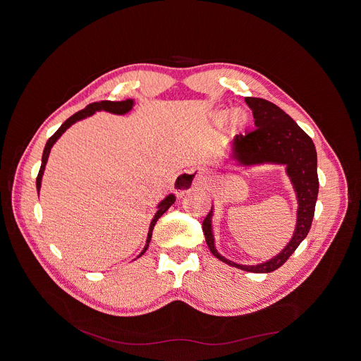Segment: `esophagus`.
Masks as SVG:
<instances>
[{"instance_id":"esophagus-1","label":"esophagus","mask_w":361,"mask_h":361,"mask_svg":"<svg viewBox=\"0 0 361 361\" xmlns=\"http://www.w3.org/2000/svg\"><path fill=\"white\" fill-rule=\"evenodd\" d=\"M206 183V176L204 171L202 168H193L181 173L176 181H174V190L178 193V196H184L188 193L192 188L200 187Z\"/></svg>"}]
</instances>
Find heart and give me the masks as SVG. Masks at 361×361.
<instances>
[{"label":"heart","instance_id":"obj_1","mask_svg":"<svg viewBox=\"0 0 361 361\" xmlns=\"http://www.w3.org/2000/svg\"><path fill=\"white\" fill-rule=\"evenodd\" d=\"M226 117H228V112H226L225 109H221V111H216L214 114L212 118H214L215 124H222L226 120ZM230 121H231V126L235 130H241V128H244L245 126L249 124V114L245 112L244 109H241V108H237V109H234L231 112Z\"/></svg>","mask_w":361,"mask_h":361}]
</instances>
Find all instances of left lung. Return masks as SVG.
I'll return each mask as SVG.
<instances>
[{"mask_svg": "<svg viewBox=\"0 0 361 361\" xmlns=\"http://www.w3.org/2000/svg\"><path fill=\"white\" fill-rule=\"evenodd\" d=\"M245 104L253 111L256 130L245 136L237 135L234 137L231 158L245 166L259 164H281L287 166V174L294 185L298 202L294 235L279 255L264 263L249 267L234 263L216 252L212 233V209L206 215L202 228L207 247L215 257L245 272L268 274L281 268L310 231L319 193L317 155L314 143L307 133L301 130L279 106L267 99L252 97L245 98Z\"/></svg>", "mask_w": 361, "mask_h": 361, "instance_id": "8db88e82", "label": "left lung"}]
</instances>
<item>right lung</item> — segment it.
Wrapping results in <instances>:
<instances>
[{
  "label": "right lung",
  "mask_w": 361,
  "mask_h": 361,
  "mask_svg": "<svg viewBox=\"0 0 361 361\" xmlns=\"http://www.w3.org/2000/svg\"><path fill=\"white\" fill-rule=\"evenodd\" d=\"M133 99H126V101H120V102H112V101H101V102H93L90 105H87L85 109L75 112L74 116H71L68 120H66L63 123V126L56 130L54 135L48 139L47 145H45V149H44V155H42V165H41V169H39V174H37L36 177V188H37V193H39V188H41V181H42V176H44V169H45V165H47V161H48V157H49V152H51V147L54 146V143L60 139V136L63 135V133L71 126L74 124L75 121L79 120H83L86 117H90L92 114H94L97 111H108V112H112V114H118V116H123V114L128 112L131 108H133ZM176 202V196L174 195H169L166 196L159 204H158V211L154 216V219H152L150 222V226H149V233H147V240H146V245L143 252L139 255V257L147 250L149 247V243H150V238H152V231H154V226L157 224V221L168 211V207L173 204Z\"/></svg>",
  "instance_id": "add662e5"
}]
</instances>
